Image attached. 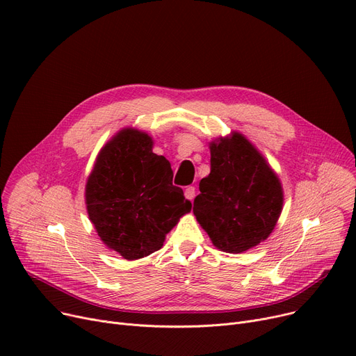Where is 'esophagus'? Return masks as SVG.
<instances>
[{
    "label": "esophagus",
    "instance_id": "34e87169",
    "mask_svg": "<svg viewBox=\"0 0 356 356\" xmlns=\"http://www.w3.org/2000/svg\"><path fill=\"white\" fill-rule=\"evenodd\" d=\"M195 195H196V191H195L193 186H188V188L184 189V196H186V199H188V200H193Z\"/></svg>",
    "mask_w": 356,
    "mask_h": 356
}]
</instances>
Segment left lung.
<instances>
[{"label": "left lung", "instance_id": "left-lung-1", "mask_svg": "<svg viewBox=\"0 0 356 356\" xmlns=\"http://www.w3.org/2000/svg\"><path fill=\"white\" fill-rule=\"evenodd\" d=\"M211 173L199 183L193 213L212 244L241 254L266 241L283 211V188L255 145L238 131L209 143Z\"/></svg>", "mask_w": 356, "mask_h": 356}]
</instances>
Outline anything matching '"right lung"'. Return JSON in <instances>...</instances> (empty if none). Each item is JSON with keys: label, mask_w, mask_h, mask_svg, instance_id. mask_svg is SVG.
Returning <instances> with one entry per match:
<instances>
[{"label": "right lung", "mask_w": 356, "mask_h": 356, "mask_svg": "<svg viewBox=\"0 0 356 356\" xmlns=\"http://www.w3.org/2000/svg\"><path fill=\"white\" fill-rule=\"evenodd\" d=\"M172 180L170 163L153 153V138L144 131L122 128L101 148L86 180L85 203L109 250L133 261L163 247L165 235L192 209Z\"/></svg>", "instance_id": "right-lung-1"}]
</instances>
